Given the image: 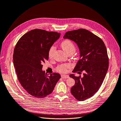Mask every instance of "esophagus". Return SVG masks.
<instances>
[{
	"label": "esophagus",
	"instance_id": "esophagus-1",
	"mask_svg": "<svg viewBox=\"0 0 121 121\" xmlns=\"http://www.w3.org/2000/svg\"><path fill=\"white\" fill-rule=\"evenodd\" d=\"M61 77L63 79H67L69 77V76L68 75H61Z\"/></svg>",
	"mask_w": 121,
	"mask_h": 121
}]
</instances>
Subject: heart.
<instances>
[{
  "label": "heart",
  "instance_id": "obj_1",
  "mask_svg": "<svg viewBox=\"0 0 121 121\" xmlns=\"http://www.w3.org/2000/svg\"><path fill=\"white\" fill-rule=\"evenodd\" d=\"M61 47L63 50L67 53L69 52L75 51V46L73 43L69 40H65L61 43ZM55 50L54 46H52L49 50L48 56L49 57H52L53 56V52ZM69 67V65H61L58 67V70L61 72H66L67 68Z\"/></svg>",
  "mask_w": 121,
  "mask_h": 121
}]
</instances>
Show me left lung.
<instances>
[{
  "instance_id": "8db88e82",
  "label": "left lung",
  "mask_w": 121,
  "mask_h": 121,
  "mask_svg": "<svg viewBox=\"0 0 121 121\" xmlns=\"http://www.w3.org/2000/svg\"><path fill=\"white\" fill-rule=\"evenodd\" d=\"M63 38L75 42L79 48L80 60L73 72H83V77L69 75L75 81L71 92L78 100H85L97 92L107 74L109 64L107 48L99 37L84 29L68 31Z\"/></svg>"
}]
</instances>
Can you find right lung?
I'll return each mask as SVG.
<instances>
[{
  "instance_id": "right-lung-1",
  "label": "right lung",
  "mask_w": 121,
  "mask_h": 121,
  "mask_svg": "<svg viewBox=\"0 0 121 121\" xmlns=\"http://www.w3.org/2000/svg\"><path fill=\"white\" fill-rule=\"evenodd\" d=\"M60 34L40 29L29 31L15 46L13 63L19 81L31 95L42 98L52 93L60 78V74H48L42 64L48 60L49 50Z\"/></svg>"
}]
</instances>
